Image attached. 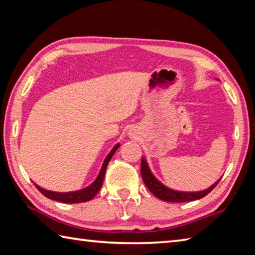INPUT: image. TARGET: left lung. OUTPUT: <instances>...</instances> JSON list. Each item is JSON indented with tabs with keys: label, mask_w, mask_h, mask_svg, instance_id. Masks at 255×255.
Returning a JSON list of instances; mask_svg holds the SVG:
<instances>
[{
	"label": "left lung",
	"mask_w": 255,
	"mask_h": 255,
	"mask_svg": "<svg viewBox=\"0 0 255 255\" xmlns=\"http://www.w3.org/2000/svg\"><path fill=\"white\" fill-rule=\"evenodd\" d=\"M141 176L145 186L148 187V189L155 196V197H158L161 200H164V202H170V203H186V202H193V200L203 198L211 193L221 180L220 179L217 182H215V184H214L212 187H209L208 189L203 190V191H197V193H182V191H176V190L169 189L168 187L163 186L161 182L155 179L152 173H151L148 164H146L144 159H142L141 161Z\"/></svg>",
	"instance_id": "8db88e82"
}]
</instances>
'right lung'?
I'll use <instances>...</instances> for the list:
<instances>
[{
    "label": "right lung",
    "instance_id": "add662e5",
    "mask_svg": "<svg viewBox=\"0 0 255 255\" xmlns=\"http://www.w3.org/2000/svg\"><path fill=\"white\" fill-rule=\"evenodd\" d=\"M120 144H116L113 149H112L111 152L107 155L104 163H103V167L100 171V175L96 178V180L93 182L91 186H88L87 188H84L82 190H77V191H73V193H55V191H49V190H44L41 187H39L38 185L34 186L37 187V189L41 193L42 195L46 196L47 198L52 199V200H57V202H61V203H67V204H76V203H85L88 202V200L93 199L95 197L96 194L100 191L101 187L103 185V180H104V176H105V171L107 168V164H109L110 160L113 157V154L115 153V151L119 149Z\"/></svg>",
    "mask_w": 255,
    "mask_h": 255
}]
</instances>
